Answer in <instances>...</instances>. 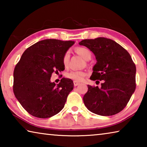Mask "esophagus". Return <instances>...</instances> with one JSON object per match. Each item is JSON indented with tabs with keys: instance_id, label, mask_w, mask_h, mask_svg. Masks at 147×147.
I'll list each match as a JSON object with an SVG mask.
<instances>
[{
	"instance_id": "obj_1",
	"label": "esophagus",
	"mask_w": 147,
	"mask_h": 147,
	"mask_svg": "<svg viewBox=\"0 0 147 147\" xmlns=\"http://www.w3.org/2000/svg\"><path fill=\"white\" fill-rule=\"evenodd\" d=\"M79 84H80V83H79V82H78L74 81V86H78Z\"/></svg>"
}]
</instances>
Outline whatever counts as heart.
<instances>
[{
    "label": "heart",
    "instance_id": "obj_1",
    "mask_svg": "<svg viewBox=\"0 0 147 147\" xmlns=\"http://www.w3.org/2000/svg\"><path fill=\"white\" fill-rule=\"evenodd\" d=\"M76 53L80 54L86 60H89L91 58V53L88 49L86 47H77L76 49ZM69 59H70V52L67 51L63 56V63L64 66L68 65ZM86 73L82 71H71L66 74L67 78L73 80L74 81L80 82L82 81L86 76Z\"/></svg>",
    "mask_w": 147,
    "mask_h": 147
}]
</instances>
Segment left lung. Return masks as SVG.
<instances>
[{"label":"left lung","instance_id":"1","mask_svg":"<svg viewBox=\"0 0 147 147\" xmlns=\"http://www.w3.org/2000/svg\"><path fill=\"white\" fill-rule=\"evenodd\" d=\"M79 44L88 48L96 57L97 62L90 79L103 80L100 88L88 85L84 104L99 115L119 113L127 105L136 87V67L130 54L115 41L105 38L84 39Z\"/></svg>","mask_w":147,"mask_h":147}]
</instances>
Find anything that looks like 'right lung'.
Returning a JSON list of instances; mask_svg holds the SVG:
<instances>
[{
	"instance_id": "1",
	"label": "right lung",
	"mask_w": 147,
	"mask_h": 147,
	"mask_svg": "<svg viewBox=\"0 0 147 147\" xmlns=\"http://www.w3.org/2000/svg\"><path fill=\"white\" fill-rule=\"evenodd\" d=\"M74 43L73 41L45 39L28 47L13 72L15 96L27 112L38 118H49L63 108L73 90L71 79L51 82L54 72L63 71V56Z\"/></svg>"
}]
</instances>
